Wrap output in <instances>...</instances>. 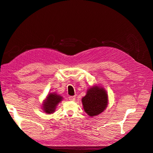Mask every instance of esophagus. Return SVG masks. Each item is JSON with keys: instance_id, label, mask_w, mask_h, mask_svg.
I'll return each instance as SVG.
<instances>
[{"instance_id": "34e87169", "label": "esophagus", "mask_w": 153, "mask_h": 153, "mask_svg": "<svg viewBox=\"0 0 153 153\" xmlns=\"http://www.w3.org/2000/svg\"><path fill=\"white\" fill-rule=\"evenodd\" d=\"M68 99L70 100V101H74V100L76 99V96H70V97H68Z\"/></svg>"}]
</instances>
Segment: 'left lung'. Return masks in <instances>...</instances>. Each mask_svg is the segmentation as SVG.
Returning a JSON list of instances; mask_svg holds the SVG:
<instances>
[{"label":"left lung","mask_w":153,"mask_h":153,"mask_svg":"<svg viewBox=\"0 0 153 153\" xmlns=\"http://www.w3.org/2000/svg\"><path fill=\"white\" fill-rule=\"evenodd\" d=\"M81 101L85 111L90 117H95L101 114L107 108L108 95L103 87L95 85L87 90Z\"/></svg>","instance_id":"8db88e82"}]
</instances>
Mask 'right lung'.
Here are the masks:
<instances>
[{"label": "right lung", "instance_id": "obj_1", "mask_svg": "<svg viewBox=\"0 0 153 153\" xmlns=\"http://www.w3.org/2000/svg\"><path fill=\"white\" fill-rule=\"evenodd\" d=\"M63 100V97L56 92L48 94L45 99L43 100L42 109L47 114L53 113L58 104Z\"/></svg>", "mask_w": 153, "mask_h": 153}]
</instances>
